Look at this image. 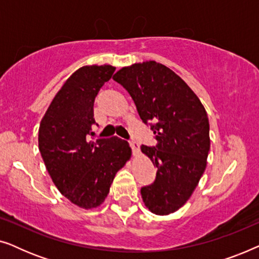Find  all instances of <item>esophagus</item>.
Listing matches in <instances>:
<instances>
[{"label": "esophagus", "instance_id": "esophagus-1", "mask_svg": "<svg viewBox=\"0 0 259 259\" xmlns=\"http://www.w3.org/2000/svg\"><path fill=\"white\" fill-rule=\"evenodd\" d=\"M128 143H130L131 148H132L133 154L137 155L138 153H139V145H138L137 141L133 140V139H131V140H128Z\"/></svg>", "mask_w": 259, "mask_h": 259}]
</instances>
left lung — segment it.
I'll list each match as a JSON object with an SVG mask.
<instances>
[{
  "label": "left lung",
  "instance_id": "obj_1",
  "mask_svg": "<svg viewBox=\"0 0 259 259\" xmlns=\"http://www.w3.org/2000/svg\"><path fill=\"white\" fill-rule=\"evenodd\" d=\"M113 80L128 92L145 125L157 140L141 152L157 167L141 197L155 214H169L189 200L206 167L210 125L204 106L182 77L155 61L134 63Z\"/></svg>",
  "mask_w": 259,
  "mask_h": 259
}]
</instances>
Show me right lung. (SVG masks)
<instances>
[{
    "instance_id": "add662e5",
    "label": "right lung",
    "mask_w": 259,
    "mask_h": 259,
    "mask_svg": "<svg viewBox=\"0 0 259 259\" xmlns=\"http://www.w3.org/2000/svg\"><path fill=\"white\" fill-rule=\"evenodd\" d=\"M114 67L84 66L68 77L41 120L38 150L53 183L73 204L100 205L115 173L131 157L127 141L113 137L95 139L93 106Z\"/></svg>"
}]
</instances>
